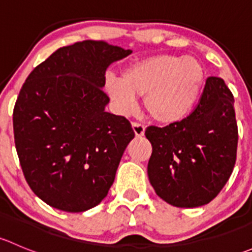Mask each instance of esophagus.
<instances>
[{
    "label": "esophagus",
    "mask_w": 252,
    "mask_h": 252,
    "mask_svg": "<svg viewBox=\"0 0 252 252\" xmlns=\"http://www.w3.org/2000/svg\"><path fill=\"white\" fill-rule=\"evenodd\" d=\"M131 126H133V130H134V134H135L136 138H142L145 134V126H141V124L139 123H133L131 124Z\"/></svg>",
    "instance_id": "esophagus-1"
}]
</instances>
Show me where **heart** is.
<instances>
[{
    "instance_id": "b5f03b06",
    "label": "heart",
    "mask_w": 252,
    "mask_h": 252,
    "mask_svg": "<svg viewBox=\"0 0 252 252\" xmlns=\"http://www.w3.org/2000/svg\"><path fill=\"white\" fill-rule=\"evenodd\" d=\"M206 73L192 56L157 55L136 61L110 78L106 90L124 113L135 108V97L144 96V107L159 124L169 126L187 118L201 97Z\"/></svg>"
}]
</instances>
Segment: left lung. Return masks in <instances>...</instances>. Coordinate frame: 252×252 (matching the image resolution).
<instances>
[{
	"label": "left lung",
	"mask_w": 252,
	"mask_h": 252,
	"mask_svg": "<svg viewBox=\"0 0 252 252\" xmlns=\"http://www.w3.org/2000/svg\"><path fill=\"white\" fill-rule=\"evenodd\" d=\"M147 175L156 194L175 207L212 201L229 179L238 147L234 97L224 80L207 78L199 103L185 119L149 126Z\"/></svg>",
	"instance_id": "1"
}]
</instances>
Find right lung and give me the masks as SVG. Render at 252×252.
I'll return each mask as SVG.
<instances>
[{
  "mask_svg": "<svg viewBox=\"0 0 252 252\" xmlns=\"http://www.w3.org/2000/svg\"><path fill=\"white\" fill-rule=\"evenodd\" d=\"M131 53L103 41L58 48L25 80L13 111L14 142L30 189L51 207L84 212L107 196L128 119L105 111L106 70Z\"/></svg>",
  "mask_w": 252,
  "mask_h": 252,
  "instance_id": "right-lung-1",
  "label": "right lung"
}]
</instances>
